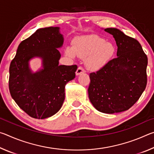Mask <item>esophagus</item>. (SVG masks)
<instances>
[{
    "label": "esophagus",
    "instance_id": "1",
    "mask_svg": "<svg viewBox=\"0 0 154 154\" xmlns=\"http://www.w3.org/2000/svg\"><path fill=\"white\" fill-rule=\"evenodd\" d=\"M83 72H85V70L83 69L82 67L79 66V67H78V69H77L75 74H76V75H79L82 73H83Z\"/></svg>",
    "mask_w": 154,
    "mask_h": 154
}]
</instances>
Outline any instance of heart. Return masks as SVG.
I'll use <instances>...</instances> for the list:
<instances>
[{"label":"heart","mask_w":154,"mask_h":154,"mask_svg":"<svg viewBox=\"0 0 154 154\" xmlns=\"http://www.w3.org/2000/svg\"><path fill=\"white\" fill-rule=\"evenodd\" d=\"M116 51L113 43L96 35L77 37L72 41V48L66 47L65 49V54L72 58L76 56L85 58V66L93 71L106 66L113 58Z\"/></svg>","instance_id":"b5f03b06"}]
</instances>
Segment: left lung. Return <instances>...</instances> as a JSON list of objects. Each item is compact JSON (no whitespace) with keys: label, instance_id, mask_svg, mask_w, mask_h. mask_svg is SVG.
I'll return each mask as SVG.
<instances>
[{"label":"left lung","instance_id":"1","mask_svg":"<svg viewBox=\"0 0 154 154\" xmlns=\"http://www.w3.org/2000/svg\"><path fill=\"white\" fill-rule=\"evenodd\" d=\"M105 31L118 46L117 58L90 74L88 96L98 111L112 114L129 109L147 85V57L139 41L115 28Z\"/></svg>","mask_w":154,"mask_h":154}]
</instances>
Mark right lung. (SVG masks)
<instances>
[{
  "label": "right lung",
  "mask_w": 154,
  "mask_h": 154,
  "mask_svg": "<svg viewBox=\"0 0 154 154\" xmlns=\"http://www.w3.org/2000/svg\"><path fill=\"white\" fill-rule=\"evenodd\" d=\"M64 43L59 27L38 29L18 46L9 67V88L11 97L28 116L45 119L62 107L65 85L75 77L77 65H59L61 54L58 48ZM42 59V67L33 73L29 61Z\"/></svg>",
  "instance_id": "right-lung-1"
}]
</instances>
